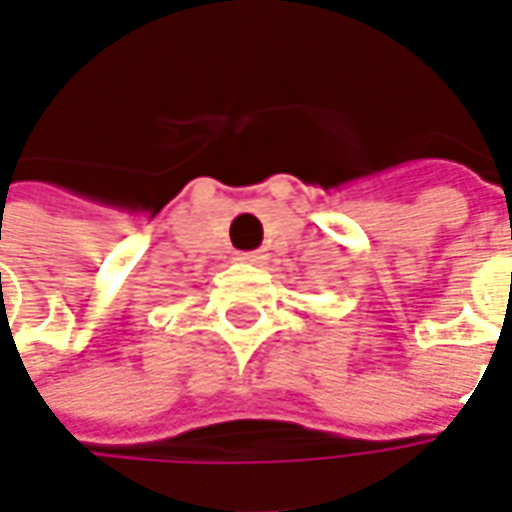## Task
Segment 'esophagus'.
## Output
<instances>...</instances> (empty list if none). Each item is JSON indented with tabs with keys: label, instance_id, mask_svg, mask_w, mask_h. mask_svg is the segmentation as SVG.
<instances>
[{
	"label": "esophagus",
	"instance_id": "esophagus-1",
	"mask_svg": "<svg viewBox=\"0 0 512 512\" xmlns=\"http://www.w3.org/2000/svg\"><path fill=\"white\" fill-rule=\"evenodd\" d=\"M263 257L266 255H260V252H246V255H238V260H241V263H263Z\"/></svg>",
	"mask_w": 512,
	"mask_h": 512
}]
</instances>
